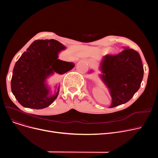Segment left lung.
Masks as SVG:
<instances>
[{
    "label": "left lung",
    "instance_id": "1",
    "mask_svg": "<svg viewBox=\"0 0 158 158\" xmlns=\"http://www.w3.org/2000/svg\"><path fill=\"white\" fill-rule=\"evenodd\" d=\"M123 48L118 54L104 56L100 64L102 73L99 76L109 89L112 98L110 107L128 102L139 89L143 77L138 52L130 48Z\"/></svg>",
    "mask_w": 158,
    "mask_h": 158
}]
</instances>
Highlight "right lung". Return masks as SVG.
Masks as SVG:
<instances>
[{"label": "right lung", "instance_id": "obj_1", "mask_svg": "<svg viewBox=\"0 0 158 158\" xmlns=\"http://www.w3.org/2000/svg\"><path fill=\"white\" fill-rule=\"evenodd\" d=\"M66 47L55 40H38L32 42L16 61L11 87L16 100L23 107L40 110L51 105L57 98V90L51 94L46 80L54 72L63 74L74 67V63L58 59Z\"/></svg>", "mask_w": 158, "mask_h": 158}]
</instances>
